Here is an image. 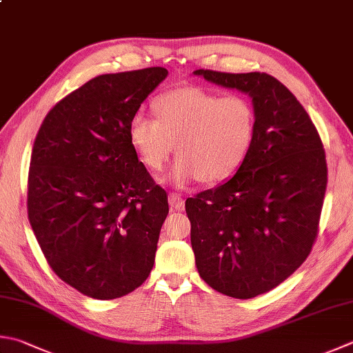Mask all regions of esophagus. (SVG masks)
I'll return each mask as SVG.
<instances>
[{
    "label": "esophagus",
    "mask_w": 353,
    "mask_h": 353,
    "mask_svg": "<svg viewBox=\"0 0 353 353\" xmlns=\"http://www.w3.org/2000/svg\"><path fill=\"white\" fill-rule=\"evenodd\" d=\"M168 202L171 208L176 211H182L185 208V200L181 197V194H177V192H170Z\"/></svg>",
    "instance_id": "1"
}]
</instances>
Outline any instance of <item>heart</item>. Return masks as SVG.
<instances>
[{"instance_id":"1","label":"heart","mask_w":353,"mask_h":353,"mask_svg":"<svg viewBox=\"0 0 353 353\" xmlns=\"http://www.w3.org/2000/svg\"><path fill=\"white\" fill-rule=\"evenodd\" d=\"M156 119L136 114L128 137L143 167L157 172L167 163L176 143L179 159L171 181L185 186L226 181L250 153L255 134V113L243 96L199 87L171 90L153 103Z\"/></svg>"}]
</instances>
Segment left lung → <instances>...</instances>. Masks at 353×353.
Here are the masks:
<instances>
[{
	"label": "left lung",
	"mask_w": 353,
	"mask_h": 353,
	"mask_svg": "<svg viewBox=\"0 0 353 353\" xmlns=\"http://www.w3.org/2000/svg\"><path fill=\"white\" fill-rule=\"evenodd\" d=\"M252 98L255 134L234 177L186 199L197 271L217 292H269L312 251L327 185L321 137L306 110L268 73L196 70Z\"/></svg>",
	"instance_id": "8db88e82"
}]
</instances>
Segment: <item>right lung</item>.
Listing matches in <instances>:
<instances>
[{
	"instance_id": "1",
	"label": "right lung",
	"mask_w": 353,
	"mask_h": 353,
	"mask_svg": "<svg viewBox=\"0 0 353 353\" xmlns=\"http://www.w3.org/2000/svg\"><path fill=\"white\" fill-rule=\"evenodd\" d=\"M163 67L101 74L61 99L34 137L27 214L47 263L96 300L133 292L154 265L168 197L130 142Z\"/></svg>"
}]
</instances>
